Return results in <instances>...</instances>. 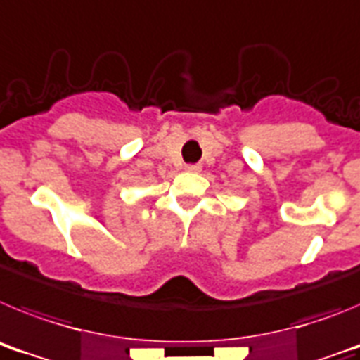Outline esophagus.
<instances>
[{
    "instance_id": "1",
    "label": "esophagus",
    "mask_w": 360,
    "mask_h": 360,
    "mask_svg": "<svg viewBox=\"0 0 360 360\" xmlns=\"http://www.w3.org/2000/svg\"><path fill=\"white\" fill-rule=\"evenodd\" d=\"M186 169H187V171H195V173H196V171L202 169V165H198V164H195V165H186Z\"/></svg>"
}]
</instances>
